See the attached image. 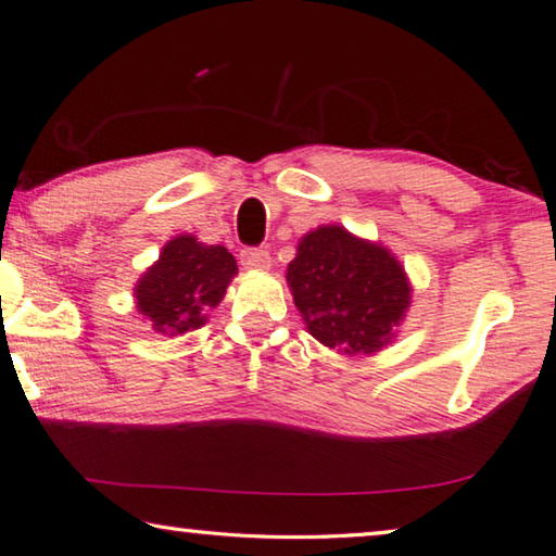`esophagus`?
I'll return each mask as SVG.
<instances>
[{
    "label": "esophagus",
    "mask_w": 556,
    "mask_h": 556,
    "mask_svg": "<svg viewBox=\"0 0 556 556\" xmlns=\"http://www.w3.org/2000/svg\"><path fill=\"white\" fill-rule=\"evenodd\" d=\"M240 262H242L244 269H252V271L269 269V265H271L269 252L267 250H257V248H244L240 252Z\"/></svg>",
    "instance_id": "obj_1"
}]
</instances>
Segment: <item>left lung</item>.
Listing matches in <instances>:
<instances>
[{
  "label": "left lung",
  "instance_id": "left-lung-1",
  "mask_svg": "<svg viewBox=\"0 0 556 556\" xmlns=\"http://www.w3.org/2000/svg\"><path fill=\"white\" fill-rule=\"evenodd\" d=\"M287 285L318 343L343 355H372L397 338L412 281L382 242L343 225H318L296 244Z\"/></svg>",
  "mask_w": 556,
  "mask_h": 556
}]
</instances>
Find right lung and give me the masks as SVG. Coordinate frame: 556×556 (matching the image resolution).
<instances>
[{
  "label": "right lung",
  "instance_id": "right-lung-1",
  "mask_svg": "<svg viewBox=\"0 0 556 556\" xmlns=\"http://www.w3.org/2000/svg\"><path fill=\"white\" fill-rule=\"evenodd\" d=\"M235 275L238 262L223 244L176 235L137 279L135 306L156 333L184 336L208 321V312L220 304Z\"/></svg>",
  "mask_w": 556,
  "mask_h": 556
}]
</instances>
